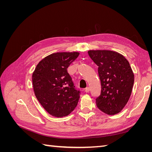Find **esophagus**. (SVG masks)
I'll use <instances>...</instances> for the list:
<instances>
[{
  "label": "esophagus",
  "instance_id": "34e87169",
  "mask_svg": "<svg viewBox=\"0 0 152 152\" xmlns=\"http://www.w3.org/2000/svg\"><path fill=\"white\" fill-rule=\"evenodd\" d=\"M89 91H90V88H89V87H86V89H85L86 93H89Z\"/></svg>",
  "mask_w": 152,
  "mask_h": 152
}]
</instances>
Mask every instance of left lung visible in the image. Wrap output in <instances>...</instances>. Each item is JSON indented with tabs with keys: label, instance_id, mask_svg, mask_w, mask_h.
<instances>
[{
	"label": "left lung",
	"instance_id": "8db88e82",
	"mask_svg": "<svg viewBox=\"0 0 152 152\" xmlns=\"http://www.w3.org/2000/svg\"><path fill=\"white\" fill-rule=\"evenodd\" d=\"M88 54L98 66L102 86L96 106L110 115L117 114L127 103L134 85V75L130 64L122 54L113 50H89Z\"/></svg>",
	"mask_w": 152,
	"mask_h": 152
}]
</instances>
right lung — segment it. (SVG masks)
Returning a JSON list of instances; mask_svg holds the SVG:
<instances>
[{
  "instance_id": "right-lung-1",
  "label": "right lung",
  "mask_w": 152,
  "mask_h": 152,
  "mask_svg": "<svg viewBox=\"0 0 152 152\" xmlns=\"http://www.w3.org/2000/svg\"><path fill=\"white\" fill-rule=\"evenodd\" d=\"M78 52H59L45 57L32 74L35 95L52 116L61 118L71 113L79 102L80 91L75 89L67 72L79 56Z\"/></svg>"
}]
</instances>
